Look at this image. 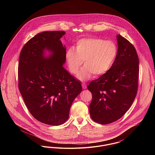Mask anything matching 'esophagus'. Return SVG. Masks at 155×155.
<instances>
[{
    "mask_svg": "<svg viewBox=\"0 0 155 155\" xmlns=\"http://www.w3.org/2000/svg\"><path fill=\"white\" fill-rule=\"evenodd\" d=\"M82 88L84 89L87 88V85L85 83L82 84Z\"/></svg>",
    "mask_w": 155,
    "mask_h": 155,
    "instance_id": "1",
    "label": "esophagus"
}]
</instances>
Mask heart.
Segmentation results:
<instances>
[{"instance_id": "b5f03b06", "label": "heart", "mask_w": 155, "mask_h": 155, "mask_svg": "<svg viewBox=\"0 0 155 155\" xmlns=\"http://www.w3.org/2000/svg\"><path fill=\"white\" fill-rule=\"evenodd\" d=\"M118 49L111 41L98 38H86L78 40L75 49L69 48L66 52V59L70 71L76 74L84 60L85 66L77 75L81 81L90 79L92 75H101L107 72L117 58Z\"/></svg>"}]
</instances>
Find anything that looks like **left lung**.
I'll return each instance as SVG.
<instances>
[{
    "label": "left lung",
    "instance_id": "obj_1",
    "mask_svg": "<svg viewBox=\"0 0 155 155\" xmlns=\"http://www.w3.org/2000/svg\"><path fill=\"white\" fill-rule=\"evenodd\" d=\"M118 53L110 69L87 87L92 95L91 117L101 124L121 118L130 108L137 93L139 59L134 46L117 35Z\"/></svg>",
    "mask_w": 155,
    "mask_h": 155
}]
</instances>
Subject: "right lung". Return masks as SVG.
I'll list each match as a JSON object with an SVG mask.
<instances>
[{
  "label": "right lung",
  "instance_id": "obj_1",
  "mask_svg": "<svg viewBox=\"0 0 155 155\" xmlns=\"http://www.w3.org/2000/svg\"><path fill=\"white\" fill-rule=\"evenodd\" d=\"M65 34H38L24 45L19 58L18 88L24 101L34 118L48 125L66 121L72 103L82 90L81 82L63 66L66 49L60 38Z\"/></svg>",
  "mask_w": 155,
  "mask_h": 155
}]
</instances>
